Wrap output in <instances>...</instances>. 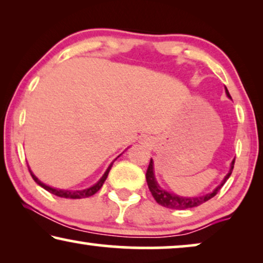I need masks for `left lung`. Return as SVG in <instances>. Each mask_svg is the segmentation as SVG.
Wrapping results in <instances>:
<instances>
[{
	"label": "left lung",
	"instance_id": "obj_1",
	"mask_svg": "<svg viewBox=\"0 0 263 263\" xmlns=\"http://www.w3.org/2000/svg\"><path fill=\"white\" fill-rule=\"evenodd\" d=\"M225 89H226V95H228L229 98H231L228 88L225 87ZM233 165H235V159H233V161H232L230 172L225 176L224 181L221 182V184L217 186V189H214V192L206 194V195H202V196L183 197V196L176 195V194H174V193H167V192H165L164 189H161L160 186L158 185L156 178H154L152 158H151L149 165H148V167H147V171H146V181H147V184H148L149 192L152 193V196L154 197V200H156L159 204H161V206H164L166 208H172V210H188V208L200 206V204L204 203L206 201L211 200L212 197H214L215 195H217L219 190L221 189V186L225 184V182L228 181L230 176H231L232 170H233Z\"/></svg>",
	"mask_w": 263,
	"mask_h": 263
}]
</instances>
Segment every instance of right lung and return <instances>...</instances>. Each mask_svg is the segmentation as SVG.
<instances>
[{"instance_id": "obj_1", "label": "right lung", "mask_w": 263, "mask_h": 263, "mask_svg": "<svg viewBox=\"0 0 263 263\" xmlns=\"http://www.w3.org/2000/svg\"><path fill=\"white\" fill-rule=\"evenodd\" d=\"M111 166H112V164L110 165L109 167H107V170L105 171V174H104V176L102 178H100V181L98 183H96L95 185L91 186V188L88 189H84V190H62V189H55V188H51V186L46 185L44 184V183H42L39 179L35 177V176L32 174V171L30 170V174L32 176V178L34 179V182L37 183V184H39L41 186H43L45 190H48L49 193L53 194V195L56 196H60V197H66V199H84V197H89L92 195H95V194L98 192V190L102 188L104 182H105V179L107 177V175H109V171Z\"/></svg>"}]
</instances>
